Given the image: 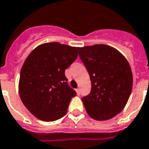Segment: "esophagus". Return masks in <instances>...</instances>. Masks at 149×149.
<instances>
[{
  "instance_id": "esophagus-1",
  "label": "esophagus",
  "mask_w": 149,
  "mask_h": 149,
  "mask_svg": "<svg viewBox=\"0 0 149 149\" xmlns=\"http://www.w3.org/2000/svg\"><path fill=\"white\" fill-rule=\"evenodd\" d=\"M76 91H77V93L78 94V95H79V94H80V89H79V88L78 89H76Z\"/></svg>"
}]
</instances>
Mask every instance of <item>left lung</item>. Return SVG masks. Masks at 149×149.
Wrapping results in <instances>:
<instances>
[{
	"mask_svg": "<svg viewBox=\"0 0 149 149\" xmlns=\"http://www.w3.org/2000/svg\"><path fill=\"white\" fill-rule=\"evenodd\" d=\"M79 56L91 80V92L82 101L95 120H108L124 109L132 89L129 62L116 49L95 44L79 47Z\"/></svg>",
	"mask_w": 149,
	"mask_h": 149,
	"instance_id": "obj_1",
	"label": "left lung"
}]
</instances>
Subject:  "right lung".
Returning a JSON list of instances; mask_svg holds the SVG:
<instances>
[{"label": "right lung", "mask_w": 149, "mask_h": 149, "mask_svg": "<svg viewBox=\"0 0 149 149\" xmlns=\"http://www.w3.org/2000/svg\"><path fill=\"white\" fill-rule=\"evenodd\" d=\"M77 49L57 42L43 43L24 61L19 94L25 107L36 118L53 122L67 112L77 93L68 85L65 70L78 56Z\"/></svg>", "instance_id": "1"}]
</instances>
